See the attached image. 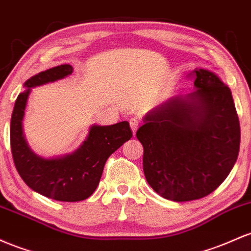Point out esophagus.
<instances>
[{"instance_id":"34e87169","label":"esophagus","mask_w":251,"mask_h":251,"mask_svg":"<svg viewBox=\"0 0 251 251\" xmlns=\"http://www.w3.org/2000/svg\"><path fill=\"white\" fill-rule=\"evenodd\" d=\"M129 123H130L131 131H133V135L135 136V134H136L137 131V128H139V121H137L136 118H131V120L129 121Z\"/></svg>"}]
</instances>
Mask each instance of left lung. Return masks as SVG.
Segmentation results:
<instances>
[{
    "label": "left lung",
    "instance_id": "obj_1",
    "mask_svg": "<svg viewBox=\"0 0 251 251\" xmlns=\"http://www.w3.org/2000/svg\"><path fill=\"white\" fill-rule=\"evenodd\" d=\"M196 91L148 111L136 133L149 186L172 201L201 199L231 172L241 128L231 90L215 72L193 70Z\"/></svg>",
    "mask_w": 251,
    "mask_h": 251
}]
</instances>
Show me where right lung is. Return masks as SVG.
<instances>
[{"label": "right lung", "mask_w": 251, "mask_h": 251, "mask_svg": "<svg viewBox=\"0 0 251 251\" xmlns=\"http://www.w3.org/2000/svg\"><path fill=\"white\" fill-rule=\"evenodd\" d=\"M73 72L69 64L52 67L26 80L18 96L10 120V147L20 176L35 192L59 201H80L89 198L100 184L108 157L133 133L126 121L112 126H90L79 148L71 154L44 157L28 146L24 133V117L33 88L63 79Z\"/></svg>", "instance_id": "add662e5"}]
</instances>
